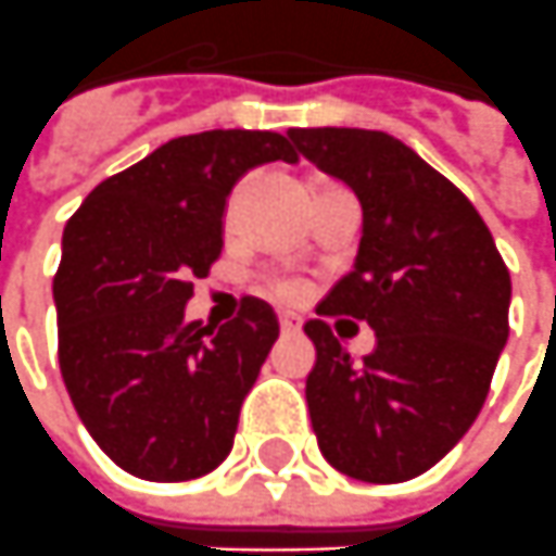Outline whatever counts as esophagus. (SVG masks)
I'll use <instances>...</instances> for the list:
<instances>
[{
	"label": "esophagus",
	"mask_w": 556,
	"mask_h": 556,
	"mask_svg": "<svg viewBox=\"0 0 556 556\" xmlns=\"http://www.w3.org/2000/svg\"><path fill=\"white\" fill-rule=\"evenodd\" d=\"M278 324H281V332H300L302 327V320L300 317H293V315H278Z\"/></svg>",
	"instance_id": "1"
}]
</instances>
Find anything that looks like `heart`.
Wrapping results in <instances>:
<instances>
[{
  "instance_id": "b5f03b06",
  "label": "heart",
  "mask_w": 556,
  "mask_h": 556,
  "mask_svg": "<svg viewBox=\"0 0 556 556\" xmlns=\"http://www.w3.org/2000/svg\"><path fill=\"white\" fill-rule=\"evenodd\" d=\"M324 190H329V187H324ZM266 287H269V293L275 300L296 302L305 296V285H302L300 278H271Z\"/></svg>"
}]
</instances>
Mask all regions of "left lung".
I'll return each instance as SVG.
<instances>
[{
  "label": "left lung",
  "mask_w": 556,
  "mask_h": 556,
  "mask_svg": "<svg viewBox=\"0 0 556 556\" xmlns=\"http://www.w3.org/2000/svg\"><path fill=\"white\" fill-rule=\"evenodd\" d=\"M287 136L363 208L354 269L317 315L366 320L375 348L357 366L324 320L305 324L317 447L348 478L408 481L476 424L508 342L511 278L472 202L408 144L344 126Z\"/></svg>",
  "instance_id": "1"
}]
</instances>
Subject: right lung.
<instances>
[{
  "mask_svg": "<svg viewBox=\"0 0 556 556\" xmlns=\"http://www.w3.org/2000/svg\"><path fill=\"white\" fill-rule=\"evenodd\" d=\"M275 160H300L281 132L181 136L99 184L63 229L60 372L80 424L129 476L190 481L232 451L278 317L244 300L214 329L184 308L220 256L232 187Z\"/></svg>",
  "mask_w": 556,
  "mask_h": 556,
  "instance_id": "1",
  "label": "right lung"
}]
</instances>
